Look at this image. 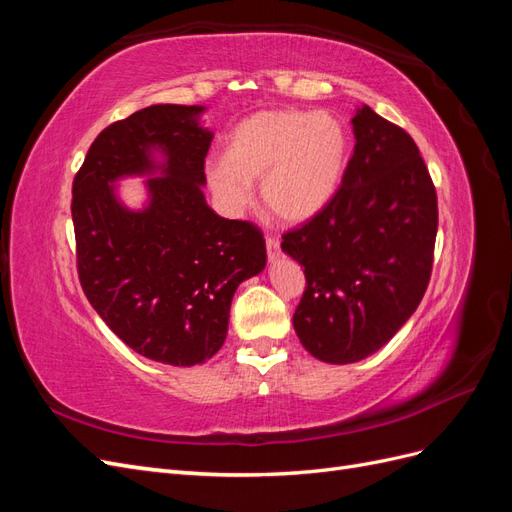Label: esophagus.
<instances>
[{"mask_svg":"<svg viewBox=\"0 0 512 512\" xmlns=\"http://www.w3.org/2000/svg\"><path fill=\"white\" fill-rule=\"evenodd\" d=\"M282 247H280V239L275 237H267V254H269V260H275L277 256H280Z\"/></svg>","mask_w":512,"mask_h":512,"instance_id":"34e87169","label":"esophagus"}]
</instances>
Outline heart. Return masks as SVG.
I'll return each mask as SVG.
<instances>
[{
	"label": "heart",
	"mask_w": 512,
	"mask_h": 512,
	"mask_svg": "<svg viewBox=\"0 0 512 512\" xmlns=\"http://www.w3.org/2000/svg\"><path fill=\"white\" fill-rule=\"evenodd\" d=\"M348 162V136L327 113L260 111L239 121L224 158L205 166L209 188L224 213L237 215L260 179L265 207L288 224L316 218L337 194Z\"/></svg>",
	"instance_id": "1"
}]
</instances>
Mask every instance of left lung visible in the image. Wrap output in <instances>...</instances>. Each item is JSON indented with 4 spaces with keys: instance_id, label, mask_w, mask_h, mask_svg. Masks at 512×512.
Segmentation results:
<instances>
[{
    "instance_id": "obj_1",
    "label": "left lung",
    "mask_w": 512,
    "mask_h": 512,
    "mask_svg": "<svg viewBox=\"0 0 512 512\" xmlns=\"http://www.w3.org/2000/svg\"><path fill=\"white\" fill-rule=\"evenodd\" d=\"M342 185L316 218L282 235L305 267L292 324L324 363H356L404 327L427 290L438 196L412 136L363 106Z\"/></svg>"
}]
</instances>
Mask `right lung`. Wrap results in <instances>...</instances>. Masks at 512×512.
<instances>
[{"mask_svg":"<svg viewBox=\"0 0 512 512\" xmlns=\"http://www.w3.org/2000/svg\"><path fill=\"white\" fill-rule=\"evenodd\" d=\"M203 106L153 104L111 123L72 183L76 269L85 297L123 344L151 361L192 367L218 352L232 294L267 265L252 222L220 218L205 200L213 134ZM163 151L165 162L152 160ZM150 205L123 208L112 183L152 174Z\"/></svg>","mask_w":512,"mask_h":512,"instance_id":"1","label":"right lung"}]
</instances>
